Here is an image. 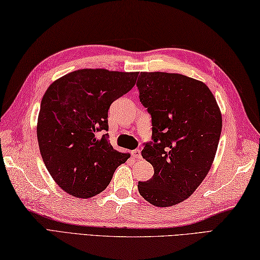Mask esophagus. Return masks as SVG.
<instances>
[{
	"mask_svg": "<svg viewBox=\"0 0 260 260\" xmlns=\"http://www.w3.org/2000/svg\"><path fill=\"white\" fill-rule=\"evenodd\" d=\"M132 155H133L135 158L137 159H141L142 158V153H141V150H134L133 152H132Z\"/></svg>",
	"mask_w": 260,
	"mask_h": 260,
	"instance_id": "esophagus-1",
	"label": "esophagus"
}]
</instances>
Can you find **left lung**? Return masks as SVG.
<instances>
[{
  "instance_id": "8db88e82",
  "label": "left lung",
  "mask_w": 260,
  "mask_h": 260,
  "mask_svg": "<svg viewBox=\"0 0 260 260\" xmlns=\"http://www.w3.org/2000/svg\"><path fill=\"white\" fill-rule=\"evenodd\" d=\"M140 102L152 117V141L142 156L154 175L139 182L140 194L156 207L189 198L208 174L217 152L222 117L203 82L180 74L141 73Z\"/></svg>"
}]
</instances>
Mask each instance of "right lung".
Listing matches in <instances>:
<instances>
[{
	"label": "right lung",
	"mask_w": 260,
	"mask_h": 260,
	"mask_svg": "<svg viewBox=\"0 0 260 260\" xmlns=\"http://www.w3.org/2000/svg\"><path fill=\"white\" fill-rule=\"evenodd\" d=\"M137 76L76 70L52 82L43 95L37 126L39 147L52 179L69 194H99L129 157L109 143L108 109L134 87Z\"/></svg>",
	"instance_id": "add662e5"
}]
</instances>
